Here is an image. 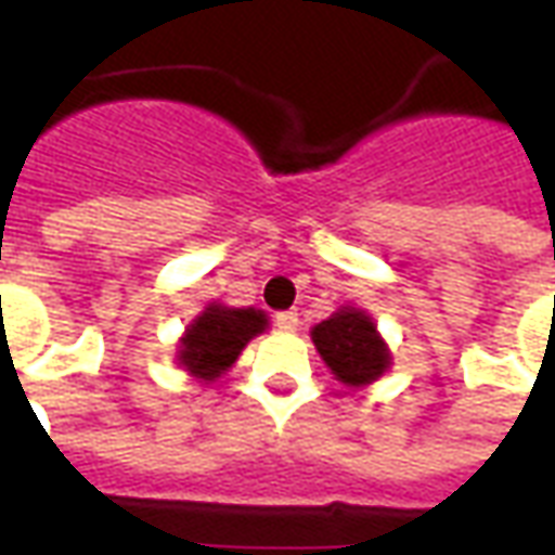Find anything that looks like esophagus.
<instances>
[{"label": "esophagus", "instance_id": "34e87169", "mask_svg": "<svg viewBox=\"0 0 555 555\" xmlns=\"http://www.w3.org/2000/svg\"><path fill=\"white\" fill-rule=\"evenodd\" d=\"M276 326L279 330H285V333H294V330L300 326V318H297V312H279Z\"/></svg>", "mask_w": 555, "mask_h": 555}]
</instances>
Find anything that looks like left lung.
<instances>
[{
	"label": "left lung",
	"instance_id": "left-lung-1",
	"mask_svg": "<svg viewBox=\"0 0 555 555\" xmlns=\"http://www.w3.org/2000/svg\"><path fill=\"white\" fill-rule=\"evenodd\" d=\"M312 341L326 369L345 386H365L392 365L389 348L369 314L341 306L312 330Z\"/></svg>",
	"mask_w": 555,
	"mask_h": 555
}]
</instances>
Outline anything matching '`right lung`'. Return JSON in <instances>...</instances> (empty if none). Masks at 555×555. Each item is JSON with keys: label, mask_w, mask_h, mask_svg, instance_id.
<instances>
[{"label": "right lung", "mask_w": 555, "mask_h": 555, "mask_svg": "<svg viewBox=\"0 0 555 555\" xmlns=\"http://www.w3.org/2000/svg\"><path fill=\"white\" fill-rule=\"evenodd\" d=\"M267 330L261 309H229L210 302L205 312L186 326L178 350V362L198 380H217L237 362L249 338Z\"/></svg>", "instance_id": "add662e5"}]
</instances>
